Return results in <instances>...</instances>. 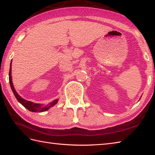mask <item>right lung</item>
<instances>
[{"mask_svg":"<svg viewBox=\"0 0 155 155\" xmlns=\"http://www.w3.org/2000/svg\"><path fill=\"white\" fill-rule=\"evenodd\" d=\"M11 64H12V61L11 62V66H10V71H9V82H10V85H11V89L13 92V93H14L15 96L16 97V99L20 103H21L22 105H23L25 108H27L28 110H29L31 112H38V113H41V112H44L47 110L48 109H49L51 107L54 106L55 104L57 103L58 100H54L51 103L49 104L46 107H42L41 106V104H35L33 103L31 101H26L25 99H23L22 98H21V97L19 96L18 94L16 93V91H15L14 86H13V84H12V77H11Z\"/></svg>","mask_w":155,"mask_h":155,"instance_id":"right-lung-1","label":"right lung"}]
</instances>
